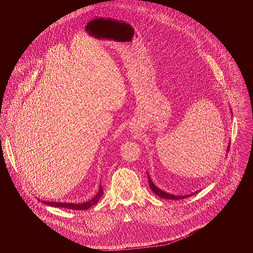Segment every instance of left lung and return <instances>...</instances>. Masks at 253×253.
<instances>
[{"label": "left lung", "instance_id": "8db88e82", "mask_svg": "<svg viewBox=\"0 0 253 253\" xmlns=\"http://www.w3.org/2000/svg\"><path fill=\"white\" fill-rule=\"evenodd\" d=\"M229 147V146H228ZM229 150V148L227 149V151ZM147 176H148V181H149V185H150V188H151V190L156 194V195H158L159 197H161V198H163V199H173V200H178V199H183V198H187V197H189V196H192L194 193H192V194H189V195H184V196H177V195H173V194H170V193H167V192H165V191H163V190H161V189H159L152 181H151V179H150V177H149V175H148V173H147Z\"/></svg>", "mask_w": 253, "mask_h": 253}]
</instances>
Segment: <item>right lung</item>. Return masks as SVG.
Here are the masks:
<instances>
[{
  "label": "right lung",
  "instance_id": "add662e5",
  "mask_svg": "<svg viewBox=\"0 0 253 253\" xmlns=\"http://www.w3.org/2000/svg\"><path fill=\"white\" fill-rule=\"evenodd\" d=\"M103 194V189L100 186L98 193L96 194V196L94 198H92L90 201L84 202V203H62V202H49V201H44L43 203L47 204V205H51L53 207H61V208H68V209H72V210H86L88 208H90L92 205H95L98 200L100 199V197Z\"/></svg>",
  "mask_w": 253,
  "mask_h": 253
}]
</instances>
